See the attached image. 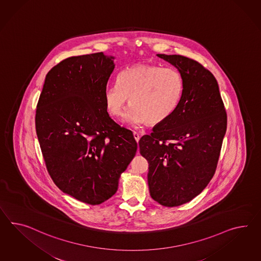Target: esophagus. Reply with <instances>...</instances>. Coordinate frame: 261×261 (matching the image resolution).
Here are the masks:
<instances>
[{
	"instance_id": "obj_1",
	"label": "esophagus",
	"mask_w": 261,
	"mask_h": 261,
	"mask_svg": "<svg viewBox=\"0 0 261 261\" xmlns=\"http://www.w3.org/2000/svg\"><path fill=\"white\" fill-rule=\"evenodd\" d=\"M134 138H135V140H136V142L138 143L139 140H140V134H138L137 132H134Z\"/></svg>"
}]
</instances>
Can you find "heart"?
<instances>
[{
	"instance_id": "heart-1",
	"label": "heart",
	"mask_w": 261,
	"mask_h": 261,
	"mask_svg": "<svg viewBox=\"0 0 261 261\" xmlns=\"http://www.w3.org/2000/svg\"><path fill=\"white\" fill-rule=\"evenodd\" d=\"M184 89V79L178 70L138 64L122 70L117 76V84L105 88L104 101L109 114L119 116L129 97L132 105L123 118L126 123L133 126L146 122L158 125L176 112Z\"/></svg>"
}]
</instances>
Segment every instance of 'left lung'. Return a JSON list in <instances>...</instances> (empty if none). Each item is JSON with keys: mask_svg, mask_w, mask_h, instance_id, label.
I'll use <instances>...</instances> for the list:
<instances>
[{"mask_svg": "<svg viewBox=\"0 0 261 261\" xmlns=\"http://www.w3.org/2000/svg\"><path fill=\"white\" fill-rule=\"evenodd\" d=\"M178 69L185 83L176 112L139 141L148 162L154 201L174 207L193 200L214 176L226 133L227 115L214 75L180 55L158 54Z\"/></svg>", "mask_w": 261, "mask_h": 261, "instance_id": "left-lung-1", "label": "left lung"}]
</instances>
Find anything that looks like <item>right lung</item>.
<instances>
[{"label": "right lung", "instance_id": "obj_1", "mask_svg": "<svg viewBox=\"0 0 261 261\" xmlns=\"http://www.w3.org/2000/svg\"><path fill=\"white\" fill-rule=\"evenodd\" d=\"M114 57H71L46 74L36 111V132L47 170L64 193L89 204L114 196L137 143L108 114L104 91Z\"/></svg>", "mask_w": 261, "mask_h": 261}]
</instances>
